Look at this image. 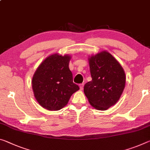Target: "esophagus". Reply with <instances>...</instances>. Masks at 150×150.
Listing matches in <instances>:
<instances>
[{"mask_svg":"<svg viewBox=\"0 0 150 150\" xmlns=\"http://www.w3.org/2000/svg\"><path fill=\"white\" fill-rule=\"evenodd\" d=\"M79 87H80V90H83V83L79 84Z\"/></svg>","mask_w":150,"mask_h":150,"instance_id":"esophagus-1","label":"esophagus"}]
</instances>
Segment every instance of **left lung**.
Here are the masks:
<instances>
[{"label":"left lung","instance_id":"1","mask_svg":"<svg viewBox=\"0 0 150 150\" xmlns=\"http://www.w3.org/2000/svg\"><path fill=\"white\" fill-rule=\"evenodd\" d=\"M92 80L85 85L89 103L99 110H107L117 103L125 85V74L118 61L106 51L89 57Z\"/></svg>","mask_w":150,"mask_h":150}]
</instances>
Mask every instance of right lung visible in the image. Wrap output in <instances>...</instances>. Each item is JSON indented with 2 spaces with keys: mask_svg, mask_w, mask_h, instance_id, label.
<instances>
[{
  "mask_svg": "<svg viewBox=\"0 0 150 150\" xmlns=\"http://www.w3.org/2000/svg\"><path fill=\"white\" fill-rule=\"evenodd\" d=\"M71 58L68 54L50 55L40 64L33 75L32 87L35 99L47 110L62 109L79 89L73 82V74L69 68Z\"/></svg>",
  "mask_w": 150,
  "mask_h": 150,
  "instance_id": "obj_1",
  "label": "right lung"
}]
</instances>
